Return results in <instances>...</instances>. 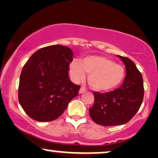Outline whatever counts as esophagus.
Masks as SVG:
<instances>
[{
    "mask_svg": "<svg viewBox=\"0 0 158 158\" xmlns=\"http://www.w3.org/2000/svg\"><path fill=\"white\" fill-rule=\"evenodd\" d=\"M86 90H87V89H86L85 87H83V86H81V88H80V89H79V93H80V94H81V93H85V92H86Z\"/></svg>",
    "mask_w": 158,
    "mask_h": 158,
    "instance_id": "obj_1",
    "label": "esophagus"
}]
</instances>
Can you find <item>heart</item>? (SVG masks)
<instances>
[{
  "mask_svg": "<svg viewBox=\"0 0 158 158\" xmlns=\"http://www.w3.org/2000/svg\"><path fill=\"white\" fill-rule=\"evenodd\" d=\"M73 79L81 81L85 79V73L89 74L88 82L92 88L98 91H108L115 88L125 78L123 66L102 56L86 57L81 62L73 60L70 65Z\"/></svg>",
  "mask_w": 158,
  "mask_h": 158,
  "instance_id": "obj_1",
  "label": "heart"
}]
</instances>
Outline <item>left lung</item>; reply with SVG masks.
<instances>
[{
	"label": "left lung",
	"mask_w": 158,
	"mask_h": 158,
	"mask_svg": "<svg viewBox=\"0 0 158 158\" xmlns=\"http://www.w3.org/2000/svg\"><path fill=\"white\" fill-rule=\"evenodd\" d=\"M118 57L126 69L123 83L111 92L101 93L94 91L95 102L89 109L92 119L103 126L127 123L137 113L143 101L144 89L142 75L128 57Z\"/></svg>",
	"instance_id": "left-lung-1"
}]
</instances>
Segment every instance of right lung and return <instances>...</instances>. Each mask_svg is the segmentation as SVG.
Masks as SVG:
<instances>
[{
  "mask_svg": "<svg viewBox=\"0 0 158 158\" xmlns=\"http://www.w3.org/2000/svg\"><path fill=\"white\" fill-rule=\"evenodd\" d=\"M73 52L52 45L35 52L22 70L18 99L25 113L39 122H50L60 116L77 96L80 85L70 80Z\"/></svg>",
  "mask_w": 158,
  "mask_h": 158,
  "instance_id": "add662e5",
  "label": "right lung"
}]
</instances>
